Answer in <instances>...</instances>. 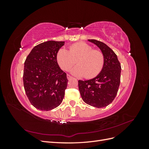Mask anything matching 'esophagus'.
<instances>
[{"label":"esophagus","instance_id":"1","mask_svg":"<svg viewBox=\"0 0 149 149\" xmlns=\"http://www.w3.org/2000/svg\"><path fill=\"white\" fill-rule=\"evenodd\" d=\"M72 78H73V77H72V76H70V74H67V78H68V79H70Z\"/></svg>","mask_w":149,"mask_h":149}]
</instances>
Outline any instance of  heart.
<instances>
[{
    "label": "heart",
    "mask_w": 149,
    "mask_h": 149,
    "mask_svg": "<svg viewBox=\"0 0 149 149\" xmlns=\"http://www.w3.org/2000/svg\"><path fill=\"white\" fill-rule=\"evenodd\" d=\"M58 64L64 71L70 70L76 63L78 66L71 71L76 76H84L85 78H94L103 68L104 55L103 53L85 42L71 45L69 52L64 48L58 50L56 55Z\"/></svg>",
    "instance_id": "1"
}]
</instances>
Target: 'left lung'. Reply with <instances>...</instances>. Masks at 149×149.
Returning a JSON list of instances; mask_svg holds the SVG:
<instances>
[{
  "instance_id": "obj_1",
  "label": "left lung",
  "mask_w": 149,
  "mask_h": 149,
  "mask_svg": "<svg viewBox=\"0 0 149 149\" xmlns=\"http://www.w3.org/2000/svg\"><path fill=\"white\" fill-rule=\"evenodd\" d=\"M88 41L100 48L104 55V65L96 77L78 81L79 91L86 103L101 108L110 104L117 95L120 81L121 66L116 53L107 45L96 40Z\"/></svg>"
}]
</instances>
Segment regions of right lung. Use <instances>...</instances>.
I'll list each match as a JSON object with an SVG mask.
<instances>
[{
	"instance_id": "1",
	"label": "right lung",
	"mask_w": 149,
	"mask_h": 149,
	"mask_svg": "<svg viewBox=\"0 0 149 149\" xmlns=\"http://www.w3.org/2000/svg\"><path fill=\"white\" fill-rule=\"evenodd\" d=\"M65 42L47 41L35 46L24 63V86L29 100L35 108L49 111L59 106L68 80L56 60Z\"/></svg>"
}]
</instances>
